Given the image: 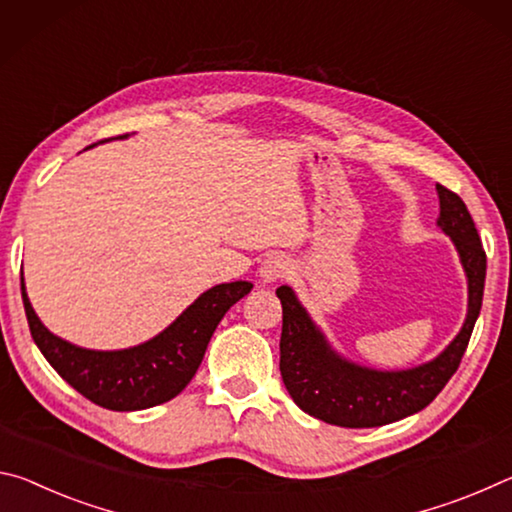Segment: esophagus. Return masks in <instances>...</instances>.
<instances>
[{
	"label": "esophagus",
	"instance_id": "obj_1",
	"mask_svg": "<svg viewBox=\"0 0 512 512\" xmlns=\"http://www.w3.org/2000/svg\"><path fill=\"white\" fill-rule=\"evenodd\" d=\"M288 274H290V261L281 254H274L270 258H265L263 265H261V279L265 283L281 281V279H286Z\"/></svg>",
	"mask_w": 512,
	"mask_h": 512
}]
</instances>
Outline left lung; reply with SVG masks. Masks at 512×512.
<instances>
[{"mask_svg":"<svg viewBox=\"0 0 512 512\" xmlns=\"http://www.w3.org/2000/svg\"><path fill=\"white\" fill-rule=\"evenodd\" d=\"M435 188L440 197L438 224L454 240L469 283V311L463 329L431 363L404 372H376L335 356L292 290L276 288L283 308L281 376L304 413L347 429L383 426L429 406L456 374L481 313L485 251L465 201L440 183Z\"/></svg>","mask_w":512,"mask_h":512,"instance_id":"8db88e82","label":"left lung"}]
</instances>
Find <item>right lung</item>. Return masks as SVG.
I'll use <instances>...</instances> for the list:
<instances>
[{"instance_id":"1","label":"right lung","mask_w":512,"mask_h":512,"mask_svg":"<svg viewBox=\"0 0 512 512\" xmlns=\"http://www.w3.org/2000/svg\"><path fill=\"white\" fill-rule=\"evenodd\" d=\"M20 286L31 338L49 365L79 395L108 410H142L177 397L195 376L224 313L254 288L249 281L222 283L204 292L177 322L145 345L90 351L49 333L29 304L22 272Z\"/></svg>"}]
</instances>
